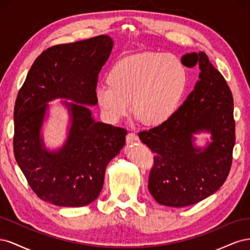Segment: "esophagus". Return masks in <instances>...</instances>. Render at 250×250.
Returning a JSON list of instances; mask_svg holds the SVG:
<instances>
[{"mask_svg": "<svg viewBox=\"0 0 250 250\" xmlns=\"http://www.w3.org/2000/svg\"><path fill=\"white\" fill-rule=\"evenodd\" d=\"M126 141H127V143H132V142H139L140 139L135 133L129 132V133H127V135H126Z\"/></svg>", "mask_w": 250, "mask_h": 250, "instance_id": "obj_1", "label": "esophagus"}]
</instances>
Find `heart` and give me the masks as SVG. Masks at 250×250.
Here are the masks:
<instances>
[{"mask_svg": "<svg viewBox=\"0 0 250 250\" xmlns=\"http://www.w3.org/2000/svg\"><path fill=\"white\" fill-rule=\"evenodd\" d=\"M188 83L181 60L146 52L121 59L111 67L108 82L96 88L103 116L118 123L131 108L146 125H158L176 109Z\"/></svg>", "mask_w": 250, "mask_h": 250, "instance_id": "b5f03b06", "label": "heart"}]
</instances>
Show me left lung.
I'll list each match as a JSON object with an SVG mask.
<instances>
[{
  "label": "left lung",
  "mask_w": 250,
  "mask_h": 250,
  "mask_svg": "<svg viewBox=\"0 0 250 250\" xmlns=\"http://www.w3.org/2000/svg\"><path fill=\"white\" fill-rule=\"evenodd\" d=\"M181 62L199 64V80L187 100L164 123L139 132L154 152L148 188L163 206L184 208L214 194L229 176L236 141L231 90L204 52L188 53ZM208 131L209 146H193V134Z\"/></svg>",
  "instance_id": "left-lung-1"
}]
</instances>
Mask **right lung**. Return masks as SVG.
Returning a JSON list of instances; mask_svg holds the SVG:
<instances>
[{"label": "right lung", "instance_id": "add662e5", "mask_svg": "<svg viewBox=\"0 0 250 250\" xmlns=\"http://www.w3.org/2000/svg\"><path fill=\"white\" fill-rule=\"evenodd\" d=\"M112 46L107 35L53 46L35 59L19 90L13 115L14 156L29 186L43 201L74 208L92 203L102 190L108 163L125 145V128L95 122L85 106L98 103V75ZM57 97L77 103L65 102L72 123L65 145L48 151L40 128L45 103Z\"/></svg>", "mask_w": 250, "mask_h": 250}]
</instances>
